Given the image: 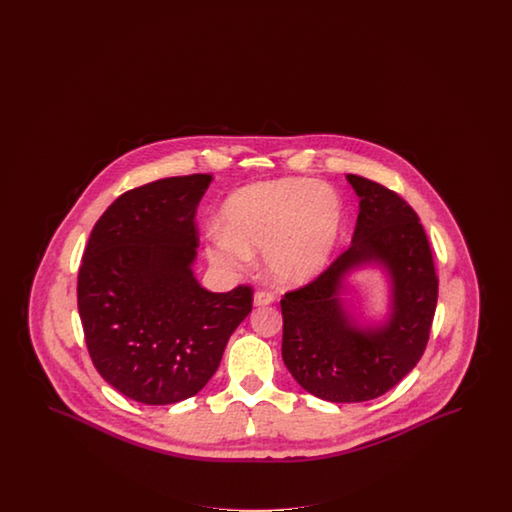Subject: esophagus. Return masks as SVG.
I'll return each instance as SVG.
<instances>
[{
    "label": "esophagus",
    "instance_id": "34e87169",
    "mask_svg": "<svg viewBox=\"0 0 512 512\" xmlns=\"http://www.w3.org/2000/svg\"><path fill=\"white\" fill-rule=\"evenodd\" d=\"M274 301V293L265 292V290H259L253 295V303L255 307H263V305H270Z\"/></svg>",
    "mask_w": 512,
    "mask_h": 512
}]
</instances>
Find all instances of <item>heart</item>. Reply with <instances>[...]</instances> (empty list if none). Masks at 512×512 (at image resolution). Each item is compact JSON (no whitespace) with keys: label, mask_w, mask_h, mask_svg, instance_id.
Here are the masks:
<instances>
[{"label":"heart","mask_w":512,"mask_h":512,"mask_svg":"<svg viewBox=\"0 0 512 512\" xmlns=\"http://www.w3.org/2000/svg\"><path fill=\"white\" fill-rule=\"evenodd\" d=\"M341 226V197L330 184L309 178L259 182L226 199L222 228L207 234V257L232 272L244 267L251 253L265 251L274 280L301 284L326 267Z\"/></svg>","instance_id":"1"}]
</instances>
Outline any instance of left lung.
Here are the masks:
<instances>
[{"instance_id": "8db88e82", "label": "left lung", "mask_w": 512, "mask_h": 512, "mask_svg": "<svg viewBox=\"0 0 512 512\" xmlns=\"http://www.w3.org/2000/svg\"><path fill=\"white\" fill-rule=\"evenodd\" d=\"M359 217L347 251L282 301V359L297 384L332 403L370 401L397 386L420 361L438 303V276L413 207L386 186L347 174ZM380 264L391 276V315L359 327L342 307L344 276Z\"/></svg>"}]
</instances>
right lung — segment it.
<instances>
[{
  "label": "right lung",
  "mask_w": 512,
  "mask_h": 512,
  "mask_svg": "<svg viewBox=\"0 0 512 512\" xmlns=\"http://www.w3.org/2000/svg\"><path fill=\"white\" fill-rule=\"evenodd\" d=\"M213 176L155 180L99 217L78 270V313L92 363L122 395L171 405L203 390L253 307V290L195 280V209Z\"/></svg>",
  "instance_id": "right-lung-1"
}]
</instances>
